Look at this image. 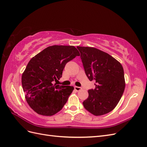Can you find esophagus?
Returning a JSON list of instances; mask_svg holds the SVG:
<instances>
[{"label":"esophagus","mask_w":147,"mask_h":147,"mask_svg":"<svg viewBox=\"0 0 147 147\" xmlns=\"http://www.w3.org/2000/svg\"><path fill=\"white\" fill-rule=\"evenodd\" d=\"M74 89H75V90H76L77 91H80L82 88L81 87H78V86H75V87H74Z\"/></svg>","instance_id":"esophagus-1"}]
</instances>
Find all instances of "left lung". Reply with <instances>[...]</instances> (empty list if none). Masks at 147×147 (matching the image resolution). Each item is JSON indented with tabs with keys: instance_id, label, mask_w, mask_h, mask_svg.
Returning <instances> with one entry per match:
<instances>
[{
	"instance_id": "1",
	"label": "left lung",
	"mask_w": 147,
	"mask_h": 147,
	"mask_svg": "<svg viewBox=\"0 0 147 147\" xmlns=\"http://www.w3.org/2000/svg\"><path fill=\"white\" fill-rule=\"evenodd\" d=\"M84 72L95 89L88 90L84 109L100 116L111 112L121 98L125 88L122 65L108 53L92 47H77Z\"/></svg>"
}]
</instances>
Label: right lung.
<instances>
[{
    "label": "right lung",
    "instance_id": "right-lung-1",
    "mask_svg": "<svg viewBox=\"0 0 147 147\" xmlns=\"http://www.w3.org/2000/svg\"><path fill=\"white\" fill-rule=\"evenodd\" d=\"M79 55L74 46L53 45L30 60L22 75V86L26 101L35 112L52 116L63 109L74 88L56 82L65 64Z\"/></svg>",
    "mask_w": 147,
    "mask_h": 147
}]
</instances>
